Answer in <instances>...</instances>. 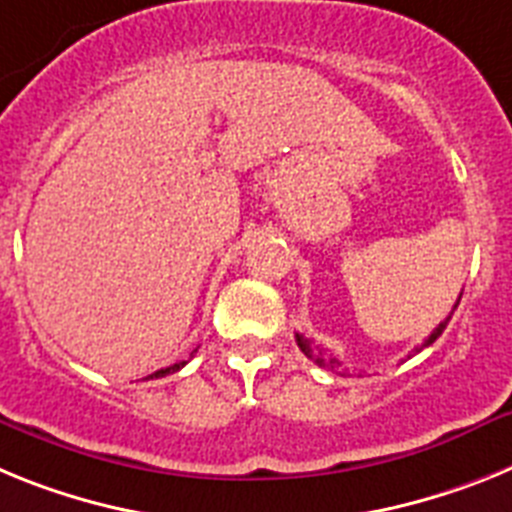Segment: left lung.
Returning <instances> with one entry per match:
<instances>
[{
	"label": "left lung",
	"mask_w": 512,
	"mask_h": 512,
	"mask_svg": "<svg viewBox=\"0 0 512 512\" xmlns=\"http://www.w3.org/2000/svg\"><path fill=\"white\" fill-rule=\"evenodd\" d=\"M459 301H461V299H459ZM459 301H456V306H459ZM456 306H453V309H456ZM448 319H451V317H448ZM448 319H446V322L438 324V327H435L433 335H430L428 340L422 342V348H428V345H433V342L438 340V337H441V332L446 330ZM296 342H299V348L304 350L306 358H311V361L317 363V366H322V368H337V366H340V361H337L335 355H330V353H327V350L317 348V345H311V342L304 340V337H301V335H296ZM417 350H420V348H417Z\"/></svg>",
	"instance_id": "8db88e82"
}]
</instances>
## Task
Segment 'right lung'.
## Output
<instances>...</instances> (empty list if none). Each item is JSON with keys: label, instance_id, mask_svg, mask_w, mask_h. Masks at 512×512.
Segmentation results:
<instances>
[{"label": "right lung", "instance_id": "1", "mask_svg": "<svg viewBox=\"0 0 512 512\" xmlns=\"http://www.w3.org/2000/svg\"><path fill=\"white\" fill-rule=\"evenodd\" d=\"M185 363L188 361H180V363H175V366H170V368H159V371H154L149 376V379H162V376H167V373H175V371H180L182 366H185Z\"/></svg>", "mask_w": 512, "mask_h": 512}]
</instances>
